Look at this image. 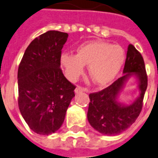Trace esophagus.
<instances>
[{
	"mask_svg": "<svg viewBox=\"0 0 158 158\" xmlns=\"http://www.w3.org/2000/svg\"><path fill=\"white\" fill-rule=\"evenodd\" d=\"M88 92V90L86 89V88H84V87H81V86H79V85H77V88L75 89V93L76 94H79V93L81 92Z\"/></svg>",
	"mask_w": 158,
	"mask_h": 158,
	"instance_id": "34e87169",
	"label": "esophagus"
}]
</instances>
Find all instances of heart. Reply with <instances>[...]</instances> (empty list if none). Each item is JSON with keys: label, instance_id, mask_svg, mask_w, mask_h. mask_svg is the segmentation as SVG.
I'll return each mask as SVG.
<instances>
[{"label": "heart", "instance_id": "heart-1", "mask_svg": "<svg viewBox=\"0 0 158 158\" xmlns=\"http://www.w3.org/2000/svg\"><path fill=\"white\" fill-rule=\"evenodd\" d=\"M125 60V52L119 45L103 41H91L80 45L77 54L64 52L60 62L66 77L76 81L88 65V73L93 82L106 85L115 78Z\"/></svg>", "mask_w": 158, "mask_h": 158}]
</instances>
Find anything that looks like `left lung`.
<instances>
[{
  "mask_svg": "<svg viewBox=\"0 0 158 158\" xmlns=\"http://www.w3.org/2000/svg\"><path fill=\"white\" fill-rule=\"evenodd\" d=\"M123 73V77L110 86L89 95L88 121L92 128L104 135H117L125 131L135 122L142 110L148 77L143 58L134 45L128 47ZM133 75L137 78L139 96L134 102L123 104L118 101V96L126 81Z\"/></svg>",
  "mask_w": 158,
  "mask_h": 158,
  "instance_id": "left-lung-1",
  "label": "left lung"
}]
</instances>
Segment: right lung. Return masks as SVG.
Wrapping results in <instances>:
<instances>
[{
	"mask_svg": "<svg viewBox=\"0 0 158 158\" xmlns=\"http://www.w3.org/2000/svg\"><path fill=\"white\" fill-rule=\"evenodd\" d=\"M67 33L49 30L29 44L18 68V105L33 131L53 134L62 126L76 86L60 68Z\"/></svg>",
	"mask_w": 158,
	"mask_h": 158,
	"instance_id": "add662e5",
	"label": "right lung"
}]
</instances>
